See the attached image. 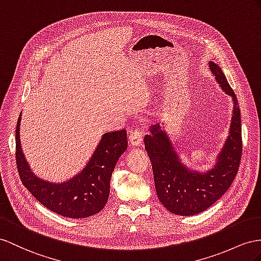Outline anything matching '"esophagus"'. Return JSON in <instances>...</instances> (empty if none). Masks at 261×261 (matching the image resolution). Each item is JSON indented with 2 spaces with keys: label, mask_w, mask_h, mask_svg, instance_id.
Returning <instances> with one entry per match:
<instances>
[{
  "label": "esophagus",
  "mask_w": 261,
  "mask_h": 261,
  "mask_svg": "<svg viewBox=\"0 0 261 261\" xmlns=\"http://www.w3.org/2000/svg\"><path fill=\"white\" fill-rule=\"evenodd\" d=\"M142 140H143L142 131L135 130L129 137V143L132 146H139V145H141Z\"/></svg>",
  "instance_id": "esophagus-1"
}]
</instances>
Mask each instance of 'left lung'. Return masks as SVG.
Masks as SVG:
<instances>
[{
	"mask_svg": "<svg viewBox=\"0 0 261 261\" xmlns=\"http://www.w3.org/2000/svg\"><path fill=\"white\" fill-rule=\"evenodd\" d=\"M208 67L216 83L232 101L228 136L212 168L200 171L186 165L162 121L151 125L149 135L144 137L158 197L166 210L179 216L196 215L217 202L235 179L242 158V119L238 100L222 68L214 62H210Z\"/></svg>",
	"mask_w": 261,
	"mask_h": 261,
	"instance_id": "1",
	"label": "left lung"
}]
</instances>
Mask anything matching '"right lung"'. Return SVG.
<instances>
[{"label": "right lung", "instance_id": "obj_1", "mask_svg": "<svg viewBox=\"0 0 261 261\" xmlns=\"http://www.w3.org/2000/svg\"><path fill=\"white\" fill-rule=\"evenodd\" d=\"M21 120L22 112L16 124L15 156L19 177L31 194L46 208L64 217L86 218L101 211L109 198L112 172L128 146L126 131L105 133L83 170L66 181L53 182L32 171L22 150Z\"/></svg>", "mask_w": 261, "mask_h": 261}]
</instances>
